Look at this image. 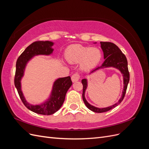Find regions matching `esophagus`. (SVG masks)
I'll use <instances>...</instances> for the list:
<instances>
[{"instance_id": "obj_1", "label": "esophagus", "mask_w": 149, "mask_h": 149, "mask_svg": "<svg viewBox=\"0 0 149 149\" xmlns=\"http://www.w3.org/2000/svg\"><path fill=\"white\" fill-rule=\"evenodd\" d=\"M80 75H79V73H74V74H73V75H72V76H71V80H72V81L73 82H76V81H78V80H79V79H80Z\"/></svg>"}]
</instances>
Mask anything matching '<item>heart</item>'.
Segmentation results:
<instances>
[{"instance_id": "b5f03b06", "label": "heart", "mask_w": 149, "mask_h": 149, "mask_svg": "<svg viewBox=\"0 0 149 149\" xmlns=\"http://www.w3.org/2000/svg\"><path fill=\"white\" fill-rule=\"evenodd\" d=\"M66 60L70 63H77L80 62L81 69L89 70L97 66L101 61L102 53L96 47H84L81 45H72L66 49Z\"/></svg>"}]
</instances>
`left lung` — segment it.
Returning a JSON list of instances; mask_svg holds the SVG:
<instances>
[{
    "instance_id": "1",
    "label": "left lung",
    "mask_w": 149,
    "mask_h": 149,
    "mask_svg": "<svg viewBox=\"0 0 149 149\" xmlns=\"http://www.w3.org/2000/svg\"><path fill=\"white\" fill-rule=\"evenodd\" d=\"M101 47L104 53V58L105 59V61H104L101 66H98L96 68L93 70L91 73H93L94 71L96 70H100L104 68H108V67H113L116 68V69H118L123 76L124 79V89L123 91V94L120 98V100L118 102L114 104V105L111 106L104 107V108H98L96 107L89 104L87 101L86 100L84 97V93L86 89L88 86V82L86 79H83L81 80V83L83 84V100L85 104V105L89 109L94 112H97V113H101V112H107L112 109L116 106H118L119 104L123 101V99L125 96L126 93V90L127 88V85L129 81L130 75L128 70V65H127V60L123 52H121L119 47L113 43L111 42H101Z\"/></svg>"
}]
</instances>
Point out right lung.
Here are the masks:
<instances>
[{
    "instance_id": "add662e5",
    "label": "right lung",
    "mask_w": 149,
    "mask_h": 149,
    "mask_svg": "<svg viewBox=\"0 0 149 149\" xmlns=\"http://www.w3.org/2000/svg\"><path fill=\"white\" fill-rule=\"evenodd\" d=\"M53 45V43L49 41L35 42L25 49L18 58L16 63L14 84L21 100L29 110L42 115H51L60 109L65 101L68 90L72 85L70 76L56 79L53 84L50 97L47 101L38 105H32L26 102L21 90L20 81L24 74L25 66L31 58L38 55H50L53 51L52 48Z\"/></svg>"
}]
</instances>
